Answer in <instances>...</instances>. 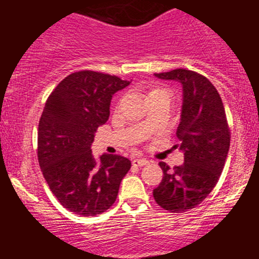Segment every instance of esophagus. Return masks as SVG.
Listing matches in <instances>:
<instances>
[{
  "label": "esophagus",
  "mask_w": 259,
  "mask_h": 259,
  "mask_svg": "<svg viewBox=\"0 0 259 259\" xmlns=\"http://www.w3.org/2000/svg\"><path fill=\"white\" fill-rule=\"evenodd\" d=\"M148 163L149 161L146 160V159H134V160H133V165L135 166H144Z\"/></svg>",
  "instance_id": "obj_1"
}]
</instances>
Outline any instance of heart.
<instances>
[{
  "label": "heart",
  "mask_w": 259,
  "mask_h": 259,
  "mask_svg": "<svg viewBox=\"0 0 259 259\" xmlns=\"http://www.w3.org/2000/svg\"><path fill=\"white\" fill-rule=\"evenodd\" d=\"M160 91H164V90H159V89H156V90H153V91H151V93H160Z\"/></svg>",
  "instance_id": "heart-1"
}]
</instances>
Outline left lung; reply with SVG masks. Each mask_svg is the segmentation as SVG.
Returning <instances> with one entry per match:
<instances>
[{"instance_id": "obj_1", "label": "left lung", "mask_w": 259, "mask_h": 259, "mask_svg": "<svg viewBox=\"0 0 259 259\" xmlns=\"http://www.w3.org/2000/svg\"><path fill=\"white\" fill-rule=\"evenodd\" d=\"M154 75L178 81L183 88L179 143L174 148L184 153V164L170 169L160 161L164 177L153 192L161 208L182 213L200 204L215 187L228 155L231 133L221 96L207 77L185 69Z\"/></svg>"}]
</instances>
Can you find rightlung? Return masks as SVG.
<instances>
[{
  "label": "right lung",
  "mask_w": 259,
  "mask_h": 259,
  "mask_svg": "<svg viewBox=\"0 0 259 259\" xmlns=\"http://www.w3.org/2000/svg\"><path fill=\"white\" fill-rule=\"evenodd\" d=\"M130 81L101 72H74L55 88L38 122L37 156L44 178L61 205L98 215L116 200L129 159L91 151L95 132L110 115L111 98Z\"/></svg>",
  "instance_id": "right-lung-1"
}]
</instances>
